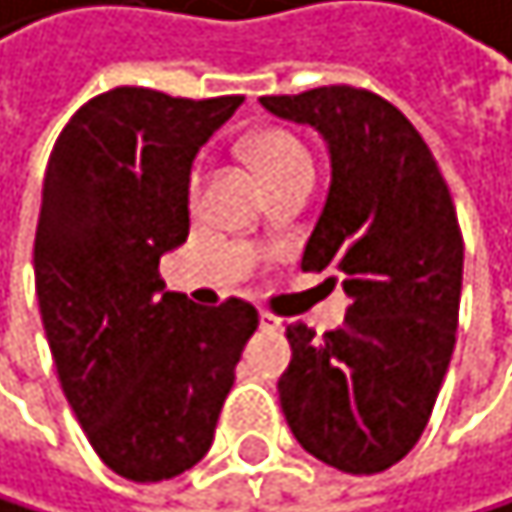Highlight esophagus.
<instances>
[{
  "label": "esophagus",
  "instance_id": "obj_1",
  "mask_svg": "<svg viewBox=\"0 0 512 512\" xmlns=\"http://www.w3.org/2000/svg\"><path fill=\"white\" fill-rule=\"evenodd\" d=\"M261 328L264 331H276V328H282V319L273 316V313H261Z\"/></svg>",
  "mask_w": 512,
  "mask_h": 512
}]
</instances>
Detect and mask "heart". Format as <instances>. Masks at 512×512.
I'll list each match as a JSON object with an SVG mask.
<instances>
[{"instance_id": "obj_1", "label": "heart", "mask_w": 512, "mask_h": 512, "mask_svg": "<svg viewBox=\"0 0 512 512\" xmlns=\"http://www.w3.org/2000/svg\"><path fill=\"white\" fill-rule=\"evenodd\" d=\"M242 159L258 171V178L270 184L273 178H282L288 171L313 168V156L304 147L298 134L285 128H258L242 141ZM199 193V174L193 178V196Z\"/></svg>"}]
</instances>
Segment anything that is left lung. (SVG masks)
Returning a JSON list of instances; mask_svg holds the SVG:
<instances>
[{"label": "left lung", "mask_w": 512, "mask_h": 512, "mask_svg": "<svg viewBox=\"0 0 512 512\" xmlns=\"http://www.w3.org/2000/svg\"><path fill=\"white\" fill-rule=\"evenodd\" d=\"M261 104L313 125L331 184L304 248V270L338 273L341 328L288 325L279 378L285 421L313 458L353 476L381 473L421 439L455 350L464 239L439 165L390 101L325 85Z\"/></svg>", "instance_id": "left-lung-1"}]
</instances>
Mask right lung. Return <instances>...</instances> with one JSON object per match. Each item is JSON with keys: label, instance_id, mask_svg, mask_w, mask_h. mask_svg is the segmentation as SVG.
I'll return each mask as SVG.
<instances>
[{"label": "right lung", "instance_id": "1", "mask_svg": "<svg viewBox=\"0 0 512 512\" xmlns=\"http://www.w3.org/2000/svg\"><path fill=\"white\" fill-rule=\"evenodd\" d=\"M242 104L113 88L51 150L36 227V298L64 396L91 448L131 482L205 458L258 310L165 291L159 258L187 242L190 168Z\"/></svg>", "mask_w": 512, "mask_h": 512}]
</instances>
